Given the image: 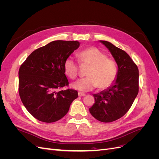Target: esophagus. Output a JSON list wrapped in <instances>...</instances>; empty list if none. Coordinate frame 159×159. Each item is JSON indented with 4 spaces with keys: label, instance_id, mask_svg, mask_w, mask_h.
<instances>
[{
    "label": "esophagus",
    "instance_id": "34e87169",
    "mask_svg": "<svg viewBox=\"0 0 159 159\" xmlns=\"http://www.w3.org/2000/svg\"><path fill=\"white\" fill-rule=\"evenodd\" d=\"M85 93L83 92H78V95L79 97H83V96H85Z\"/></svg>",
    "mask_w": 159,
    "mask_h": 159
}]
</instances>
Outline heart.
Returning a JSON list of instances; mask_svg holds the SVG:
<instances>
[{
  "mask_svg": "<svg viewBox=\"0 0 159 159\" xmlns=\"http://www.w3.org/2000/svg\"><path fill=\"white\" fill-rule=\"evenodd\" d=\"M78 57L81 64L89 66L88 77L81 78L72 84V88L81 91H89L98 86L105 89L112 85L117 75V66L113 60L107 58L106 54L97 48H89L80 52ZM66 74L71 79L78 75V64L72 57L64 62Z\"/></svg>",
  "mask_w": 159,
  "mask_h": 159,
  "instance_id": "b5f03b06",
  "label": "heart"
}]
</instances>
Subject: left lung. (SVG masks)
Returning a JSON list of instances; mask_svg holds the SVG:
<instances>
[{
	"label": "left lung",
	"mask_w": 159,
	"mask_h": 159,
	"mask_svg": "<svg viewBox=\"0 0 159 159\" xmlns=\"http://www.w3.org/2000/svg\"><path fill=\"white\" fill-rule=\"evenodd\" d=\"M109 50L117 65V75L112 85L93 94L95 103L89 112L98 121L109 123L122 117L139 92V70L127 53L111 43L99 40Z\"/></svg>",
	"instance_id": "1"
}]
</instances>
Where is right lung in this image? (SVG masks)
Returning <instances> with one entry per match:
<instances>
[{
  "label": "right lung",
  "mask_w": 159,
  "mask_h": 159,
  "mask_svg": "<svg viewBox=\"0 0 159 159\" xmlns=\"http://www.w3.org/2000/svg\"><path fill=\"white\" fill-rule=\"evenodd\" d=\"M78 41L56 40L32 52L18 71L19 95L32 116L45 123L58 121L78 96L68 85L64 62L79 48Z\"/></svg>",
  "instance_id": "right-lung-1"
}]
</instances>
